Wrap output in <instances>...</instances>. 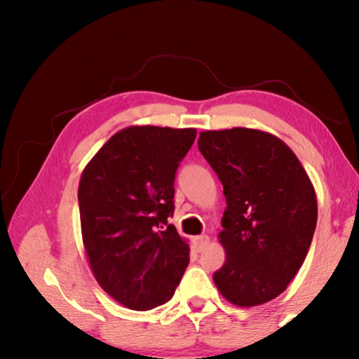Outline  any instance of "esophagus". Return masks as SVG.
<instances>
[{"mask_svg":"<svg viewBox=\"0 0 359 359\" xmlns=\"http://www.w3.org/2000/svg\"><path fill=\"white\" fill-rule=\"evenodd\" d=\"M209 245V236H196V238H193V247L196 252H203L205 247Z\"/></svg>","mask_w":359,"mask_h":359,"instance_id":"esophagus-1","label":"esophagus"}]
</instances>
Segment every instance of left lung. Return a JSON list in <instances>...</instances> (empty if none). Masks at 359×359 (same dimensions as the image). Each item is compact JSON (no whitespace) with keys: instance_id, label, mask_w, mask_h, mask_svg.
<instances>
[{"instance_id":"8db88e82","label":"left lung","mask_w":359,"mask_h":359,"mask_svg":"<svg viewBox=\"0 0 359 359\" xmlns=\"http://www.w3.org/2000/svg\"><path fill=\"white\" fill-rule=\"evenodd\" d=\"M198 147L226 198L218 234L226 252L214 282L239 307L269 302L297 274L317 226V196L301 161L271 133L203 131Z\"/></svg>"}]
</instances>
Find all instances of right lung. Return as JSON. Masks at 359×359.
<instances>
[{
	"label": "right lung",
	"instance_id": "obj_1",
	"mask_svg": "<svg viewBox=\"0 0 359 359\" xmlns=\"http://www.w3.org/2000/svg\"><path fill=\"white\" fill-rule=\"evenodd\" d=\"M194 137V128L128 126L81 175L77 198L90 267L101 288L133 311L171 299L190 261V247L169 217L175 171Z\"/></svg>",
	"mask_w": 359,
	"mask_h": 359
}]
</instances>
